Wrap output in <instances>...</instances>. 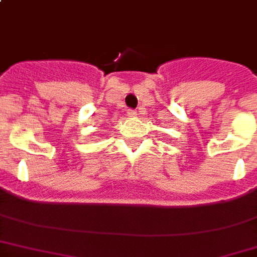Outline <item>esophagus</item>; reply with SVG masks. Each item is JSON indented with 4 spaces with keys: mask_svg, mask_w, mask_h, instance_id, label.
<instances>
[{
    "mask_svg": "<svg viewBox=\"0 0 257 257\" xmlns=\"http://www.w3.org/2000/svg\"><path fill=\"white\" fill-rule=\"evenodd\" d=\"M136 115H138L137 111H133V109H128V111H127V116H136Z\"/></svg>",
    "mask_w": 257,
    "mask_h": 257,
    "instance_id": "esophagus-1",
    "label": "esophagus"
}]
</instances>
